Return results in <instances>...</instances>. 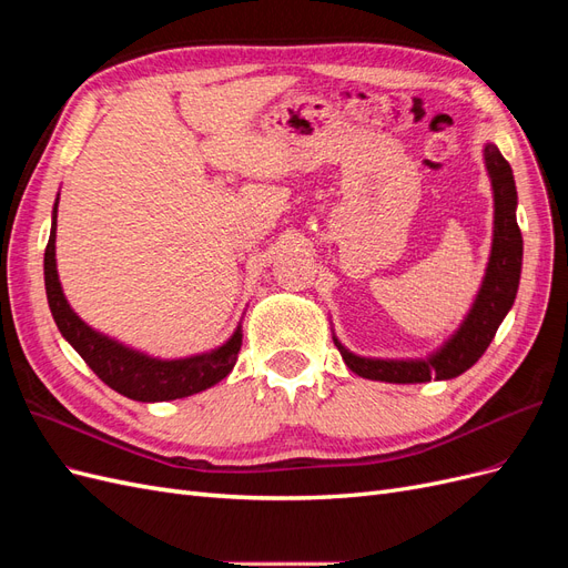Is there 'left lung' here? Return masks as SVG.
<instances>
[{
  "label": "left lung",
  "instance_id": "obj_1",
  "mask_svg": "<svg viewBox=\"0 0 568 568\" xmlns=\"http://www.w3.org/2000/svg\"><path fill=\"white\" fill-rule=\"evenodd\" d=\"M484 161L493 189V244L484 282L478 286L469 313L464 315L457 332L426 357H363L351 353L336 334H332L343 363L363 379L386 384L455 379L478 363V357L490 346L497 326L511 311L524 261V239L517 225V184H514L509 163L493 142L484 146Z\"/></svg>",
  "mask_w": 568,
  "mask_h": 568
}]
</instances>
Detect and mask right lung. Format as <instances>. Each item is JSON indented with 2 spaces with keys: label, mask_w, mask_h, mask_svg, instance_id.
Here are the masks:
<instances>
[{
  "label": "right lung",
  "mask_w": 568,
  "mask_h": 568,
  "mask_svg": "<svg viewBox=\"0 0 568 568\" xmlns=\"http://www.w3.org/2000/svg\"><path fill=\"white\" fill-rule=\"evenodd\" d=\"M57 213L59 196L54 211H51V232L44 251V288L49 311L54 315L61 336L71 343L101 382L120 395H125V398L140 403H163L186 398V395L201 393L225 379L236 365L239 351H242V322L222 346L209 353L161 359L130 348L80 320L63 294L57 270Z\"/></svg>",
  "instance_id": "1"
}]
</instances>
